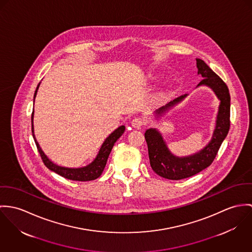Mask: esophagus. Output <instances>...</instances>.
Instances as JSON below:
<instances>
[{"label": "esophagus", "mask_w": 252, "mask_h": 252, "mask_svg": "<svg viewBox=\"0 0 252 252\" xmlns=\"http://www.w3.org/2000/svg\"><path fill=\"white\" fill-rule=\"evenodd\" d=\"M131 126H132V127H134V128H139L141 127L144 124H145V122H144V120H142L141 118H134L133 120H131Z\"/></svg>", "instance_id": "34e87169"}]
</instances>
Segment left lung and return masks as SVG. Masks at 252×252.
<instances>
[{"label":"left lung","mask_w":252,"mask_h":252,"mask_svg":"<svg viewBox=\"0 0 252 252\" xmlns=\"http://www.w3.org/2000/svg\"><path fill=\"white\" fill-rule=\"evenodd\" d=\"M196 66L198 68L197 73L203 77V80L197 85V87H209L220 101L216 120V126L210 142L193 155L177 157L171 153L158 129L151 127L145 132L151 167L158 175L168 180L178 181L186 179L210 166L230 128V94L227 86L203 60L196 59ZM187 96L188 94L181 95L173 101H170L165 106L156 110V120H160V118L164 117L168 111L181 103Z\"/></svg>","instance_id":"1"}]
</instances>
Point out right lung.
<instances>
[{
	"instance_id": "right-lung-1",
	"label": "right lung",
	"mask_w": 252,
	"mask_h": 252,
	"mask_svg": "<svg viewBox=\"0 0 252 252\" xmlns=\"http://www.w3.org/2000/svg\"><path fill=\"white\" fill-rule=\"evenodd\" d=\"M39 85H40V83L37 85L36 90L34 92L33 102H34V98L36 96V93H37V90L39 88ZM125 130H126V126H121L117 129H115L112 133L106 139L104 140V142L102 143V145H101V147H100V149L98 151V154L96 155L95 158L91 163H89L88 165L83 166V167H64V166H60V165L56 164L55 162H53L44 154V152L40 148L38 142L36 141V138L34 136V131H33V112L32 114V137H33V140L35 142V145L37 147V150H38V152L40 154V157H41L45 166L48 168V169H50L51 171L59 174L60 176L63 177L65 179H68V180H72V181L87 182V181H93V180L97 179L101 175L102 171L105 168L107 159H108V157H109V155L111 153V150H112L114 144L116 143L117 140L119 139L123 135Z\"/></svg>"
}]
</instances>
